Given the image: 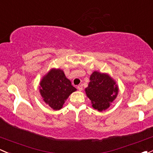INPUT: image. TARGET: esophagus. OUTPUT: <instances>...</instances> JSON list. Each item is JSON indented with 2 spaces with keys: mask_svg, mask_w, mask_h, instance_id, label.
<instances>
[{
  "mask_svg": "<svg viewBox=\"0 0 153 153\" xmlns=\"http://www.w3.org/2000/svg\"><path fill=\"white\" fill-rule=\"evenodd\" d=\"M78 89L79 91L83 90V85H78Z\"/></svg>",
  "mask_w": 153,
  "mask_h": 153,
  "instance_id": "34e87169",
  "label": "esophagus"
}]
</instances>
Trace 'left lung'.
Here are the masks:
<instances>
[{"label":"left lung","mask_w":153,"mask_h":153,"mask_svg":"<svg viewBox=\"0 0 153 153\" xmlns=\"http://www.w3.org/2000/svg\"><path fill=\"white\" fill-rule=\"evenodd\" d=\"M117 92L118 88L115 82L109 75L97 71L91 74L88 86L85 88L92 107L99 111L110 107V103L116 98Z\"/></svg>","instance_id":"1"}]
</instances>
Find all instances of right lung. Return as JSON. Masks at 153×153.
I'll use <instances>...</instances> for the list:
<instances>
[{
  "instance_id": "add662e5",
  "label": "right lung",
  "mask_w": 153,
  "mask_h": 153,
  "mask_svg": "<svg viewBox=\"0 0 153 153\" xmlns=\"http://www.w3.org/2000/svg\"><path fill=\"white\" fill-rule=\"evenodd\" d=\"M40 85V92L44 102L55 110L61 109L69 96L76 91L59 69H52L45 75Z\"/></svg>"
}]
</instances>
